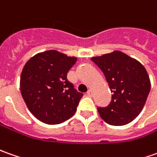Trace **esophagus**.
I'll return each instance as SVG.
<instances>
[{"mask_svg":"<svg viewBox=\"0 0 157 157\" xmlns=\"http://www.w3.org/2000/svg\"><path fill=\"white\" fill-rule=\"evenodd\" d=\"M87 95H88V96H89V97H91V96L93 95V91H92L91 89L88 90V92H87Z\"/></svg>","mask_w":157,"mask_h":157,"instance_id":"34e87169","label":"esophagus"}]
</instances>
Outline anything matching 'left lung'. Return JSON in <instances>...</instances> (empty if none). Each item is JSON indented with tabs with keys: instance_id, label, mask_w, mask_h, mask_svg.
Wrapping results in <instances>:
<instances>
[{
	"instance_id": "obj_1",
	"label": "left lung",
	"mask_w": 157,
	"mask_h": 157,
	"mask_svg": "<svg viewBox=\"0 0 157 157\" xmlns=\"http://www.w3.org/2000/svg\"><path fill=\"white\" fill-rule=\"evenodd\" d=\"M104 74L113 93L110 103L97 108L107 123L122 126L131 122L143 110L150 91V80L143 65L123 52L92 57Z\"/></svg>"
}]
</instances>
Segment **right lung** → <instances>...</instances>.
<instances>
[{"mask_svg":"<svg viewBox=\"0 0 157 157\" xmlns=\"http://www.w3.org/2000/svg\"><path fill=\"white\" fill-rule=\"evenodd\" d=\"M77 58L57 51L38 53L26 62L20 89L29 111L41 122L59 124L75 115L83 94L67 79Z\"/></svg>","mask_w":157,"mask_h":157,"instance_id":"right-lung-1","label":"right lung"}]
</instances>
